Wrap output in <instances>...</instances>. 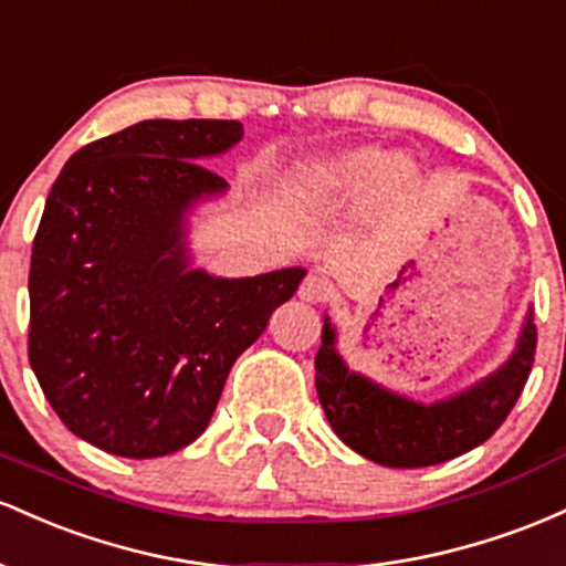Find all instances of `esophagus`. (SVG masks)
I'll use <instances>...</instances> for the list:
<instances>
[{
	"mask_svg": "<svg viewBox=\"0 0 566 566\" xmlns=\"http://www.w3.org/2000/svg\"><path fill=\"white\" fill-rule=\"evenodd\" d=\"M334 289L323 275H307L300 285V300L310 304H323L332 300Z\"/></svg>",
	"mask_w": 566,
	"mask_h": 566,
	"instance_id": "34e87169",
	"label": "esophagus"
}]
</instances>
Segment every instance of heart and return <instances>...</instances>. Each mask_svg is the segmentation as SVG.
I'll return each mask as SVG.
<instances>
[{"mask_svg":"<svg viewBox=\"0 0 566 566\" xmlns=\"http://www.w3.org/2000/svg\"><path fill=\"white\" fill-rule=\"evenodd\" d=\"M392 174L390 163L377 149H355L336 157L304 163L296 170V189L315 198H345L377 187Z\"/></svg>","mask_w":566,"mask_h":566,"instance_id":"heart-1","label":"heart"}]
</instances>
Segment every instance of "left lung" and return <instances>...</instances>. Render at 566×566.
Listing matches in <instances>:
<instances>
[{
  "label": "left lung",
  "instance_id": "1",
  "mask_svg": "<svg viewBox=\"0 0 566 566\" xmlns=\"http://www.w3.org/2000/svg\"><path fill=\"white\" fill-rule=\"evenodd\" d=\"M321 339L315 387L334 433L385 468H428L471 452L505 422L535 364L537 328L530 313L516 350L497 371L460 396L428 406L350 371L336 353V332L328 315Z\"/></svg>",
  "mask_w": 566,
  "mask_h": 566
}]
</instances>
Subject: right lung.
Returning <instances> with one entry per match:
<instances>
[{"instance_id":"add662e5","label":"right lung","mask_w":566,"mask_h":566,"mask_svg":"<svg viewBox=\"0 0 566 566\" xmlns=\"http://www.w3.org/2000/svg\"><path fill=\"white\" fill-rule=\"evenodd\" d=\"M238 119H144L82 146L50 189L31 249L29 360L61 422L130 460L192 443L227 374L304 270H189L184 216L227 181L198 160Z\"/></svg>"}]
</instances>
